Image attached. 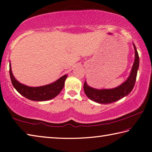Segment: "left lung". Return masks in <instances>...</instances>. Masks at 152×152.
<instances>
[{"instance_id":"8db88e82","label":"left lung","mask_w":152,"mask_h":152,"mask_svg":"<svg viewBox=\"0 0 152 152\" xmlns=\"http://www.w3.org/2000/svg\"><path fill=\"white\" fill-rule=\"evenodd\" d=\"M134 47L135 50L134 62L131 72L126 82L117 88L109 89V90H97V89L90 87L85 82L84 90L88 98L98 103L109 104L122 99L131 92L135 84L139 67V56L134 44Z\"/></svg>"}]
</instances>
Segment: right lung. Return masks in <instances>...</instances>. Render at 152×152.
I'll use <instances>...</instances> for the list:
<instances>
[{
    "mask_svg": "<svg viewBox=\"0 0 152 152\" xmlns=\"http://www.w3.org/2000/svg\"><path fill=\"white\" fill-rule=\"evenodd\" d=\"M10 76L12 84L14 88L18 91V93L23 97H26L27 99L32 101H37V102L50 100L55 97L62 90L65 80L67 78V75H64L50 84L41 86V87H29V86L20 84L15 79L12 72L10 63Z\"/></svg>",
    "mask_w": 152,
    "mask_h": 152,
    "instance_id": "add662e5",
    "label": "right lung"
}]
</instances>
